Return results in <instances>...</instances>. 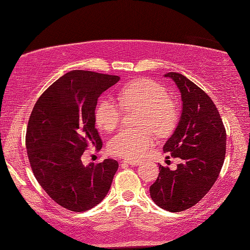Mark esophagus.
<instances>
[{
	"mask_svg": "<svg viewBox=\"0 0 250 250\" xmlns=\"http://www.w3.org/2000/svg\"><path fill=\"white\" fill-rule=\"evenodd\" d=\"M124 163H126V164H130V166H139L141 162L140 161L138 160H125Z\"/></svg>",
	"mask_w": 250,
	"mask_h": 250,
	"instance_id": "1",
	"label": "esophagus"
}]
</instances>
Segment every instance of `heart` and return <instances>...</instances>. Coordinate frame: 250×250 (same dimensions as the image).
Listing matches in <instances>:
<instances>
[{
  "instance_id": "1",
  "label": "heart",
  "mask_w": 250,
  "mask_h": 250,
  "mask_svg": "<svg viewBox=\"0 0 250 250\" xmlns=\"http://www.w3.org/2000/svg\"><path fill=\"white\" fill-rule=\"evenodd\" d=\"M118 99L125 110L139 109L137 128L124 129L109 141L112 154L125 159L142 158L153 146L155 133L167 137L179 121V107L162 84L150 78H138L126 83L118 91ZM122 119V109L111 99L100 100L95 109L97 125L105 132H113Z\"/></svg>"
}]
</instances>
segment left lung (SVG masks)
I'll list each match as a JSON object with an SVG mask.
<instances>
[{
  "mask_svg": "<svg viewBox=\"0 0 250 250\" xmlns=\"http://www.w3.org/2000/svg\"><path fill=\"white\" fill-rule=\"evenodd\" d=\"M183 101L181 121L163 146L172 158L182 160L175 171L159 167L150 186L156 205L182 211L200 202L216 182L226 154V130L216 105L206 92L182 74L168 73Z\"/></svg>",
  "mask_w": 250,
  "mask_h": 250,
  "instance_id": "left-lung-1",
  "label": "left lung"
}]
</instances>
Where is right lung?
<instances>
[{
    "mask_svg": "<svg viewBox=\"0 0 250 250\" xmlns=\"http://www.w3.org/2000/svg\"><path fill=\"white\" fill-rule=\"evenodd\" d=\"M119 79L88 70L69 71L41 95L29 116L25 145L34 176L66 209L92 208L111 186L117 161L83 166L82 155L88 146H103L95 128L97 100Z\"/></svg>",
    "mask_w": 250,
    "mask_h": 250,
    "instance_id": "1",
    "label": "right lung"
}]
</instances>
